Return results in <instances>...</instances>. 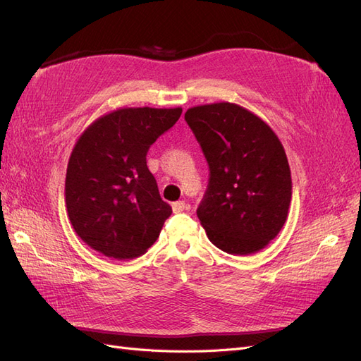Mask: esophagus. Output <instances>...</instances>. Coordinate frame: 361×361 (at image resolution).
<instances>
[{"mask_svg":"<svg viewBox=\"0 0 361 361\" xmlns=\"http://www.w3.org/2000/svg\"><path fill=\"white\" fill-rule=\"evenodd\" d=\"M171 209H173L174 214H179V212L187 209V204H185V202H182V200L180 202H174V203H171Z\"/></svg>","mask_w":361,"mask_h":361,"instance_id":"esophagus-1","label":"esophagus"}]
</instances>
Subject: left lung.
Instances as JSON below:
<instances>
[{
    "mask_svg": "<svg viewBox=\"0 0 361 361\" xmlns=\"http://www.w3.org/2000/svg\"><path fill=\"white\" fill-rule=\"evenodd\" d=\"M185 120L209 166L197 209L209 241L236 256L265 248L285 226L292 199L279 137L260 117L231 102L192 106Z\"/></svg>",
    "mask_w": 361,
    "mask_h": 361,
    "instance_id": "1",
    "label": "left lung"
}]
</instances>
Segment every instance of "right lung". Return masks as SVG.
I'll return each mask as SVG.
<instances>
[{
  "label": "right lung",
  "mask_w": 361,
  "mask_h": 361,
  "mask_svg": "<svg viewBox=\"0 0 361 361\" xmlns=\"http://www.w3.org/2000/svg\"><path fill=\"white\" fill-rule=\"evenodd\" d=\"M180 114L182 108H118L76 140L64 202L73 231L97 253L134 259L158 239L171 207L161 199L146 155Z\"/></svg>",
  "instance_id": "1"
}]
</instances>
